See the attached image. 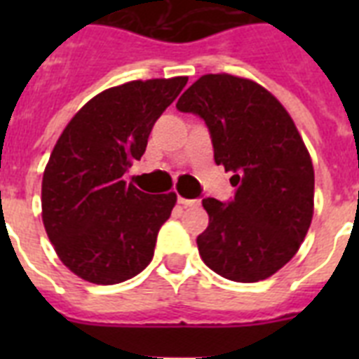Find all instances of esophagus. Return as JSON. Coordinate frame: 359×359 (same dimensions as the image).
<instances>
[{
	"label": "esophagus",
	"mask_w": 359,
	"mask_h": 359,
	"mask_svg": "<svg viewBox=\"0 0 359 359\" xmlns=\"http://www.w3.org/2000/svg\"><path fill=\"white\" fill-rule=\"evenodd\" d=\"M179 203L182 207H199V205H201V199H186V197L179 196Z\"/></svg>",
	"instance_id": "1"
}]
</instances>
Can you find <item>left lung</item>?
Listing matches in <instances>:
<instances>
[{"label":"left lung","mask_w":359,"mask_h":359,"mask_svg":"<svg viewBox=\"0 0 359 359\" xmlns=\"http://www.w3.org/2000/svg\"><path fill=\"white\" fill-rule=\"evenodd\" d=\"M177 109L205 121L214 160L235 186L229 201L203 199L199 255L231 281L270 278L294 257L313 218V163L290 115L264 87L231 74L201 76Z\"/></svg>","instance_id":"8db88e82"}]
</instances>
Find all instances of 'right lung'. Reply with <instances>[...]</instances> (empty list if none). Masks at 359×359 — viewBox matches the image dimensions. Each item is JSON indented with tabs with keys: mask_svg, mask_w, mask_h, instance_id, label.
Returning <instances> with one entry per match:
<instances>
[{
	"mask_svg": "<svg viewBox=\"0 0 359 359\" xmlns=\"http://www.w3.org/2000/svg\"><path fill=\"white\" fill-rule=\"evenodd\" d=\"M188 78L135 80L91 98L59 135L42 177V222L65 266L89 283L115 285L152 261L177 196L124 180L158 117Z\"/></svg>",
	"mask_w": 359,
	"mask_h": 359,
	"instance_id": "right-lung-1",
	"label": "right lung"
}]
</instances>
